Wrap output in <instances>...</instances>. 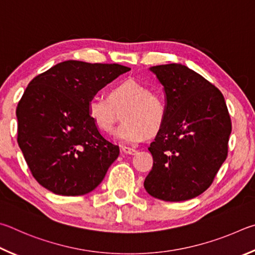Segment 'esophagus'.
I'll return each mask as SVG.
<instances>
[{
  "label": "esophagus",
  "instance_id": "esophagus-1",
  "mask_svg": "<svg viewBox=\"0 0 255 255\" xmlns=\"http://www.w3.org/2000/svg\"><path fill=\"white\" fill-rule=\"evenodd\" d=\"M122 151L125 154H135L136 150L134 148H130V146H122Z\"/></svg>",
  "mask_w": 255,
  "mask_h": 255
}]
</instances>
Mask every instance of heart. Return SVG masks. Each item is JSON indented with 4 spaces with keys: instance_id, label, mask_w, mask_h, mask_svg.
<instances>
[{
    "instance_id": "b5f03b06",
    "label": "heart",
    "mask_w": 255,
    "mask_h": 255,
    "mask_svg": "<svg viewBox=\"0 0 255 255\" xmlns=\"http://www.w3.org/2000/svg\"><path fill=\"white\" fill-rule=\"evenodd\" d=\"M88 115L101 131L111 133L122 114L123 123L115 137L127 144H137L149 133L159 131L167 116V102L162 95L152 93L146 85L127 79L111 89L109 97L94 96L88 102Z\"/></svg>"
}]
</instances>
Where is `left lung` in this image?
Segmentation results:
<instances>
[{"label":"left lung","mask_w":255,"mask_h":255,"mask_svg":"<svg viewBox=\"0 0 255 255\" xmlns=\"http://www.w3.org/2000/svg\"><path fill=\"white\" fill-rule=\"evenodd\" d=\"M150 71L163 86L167 116L149 146L153 167L144 188L164 202L195 198L212 185L227 157L232 123L224 96L185 65Z\"/></svg>","instance_id":"1"}]
</instances>
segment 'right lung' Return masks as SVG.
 Instances as JSON below:
<instances>
[{
    "instance_id": "add662e5",
    "label": "right lung",
    "mask_w": 255,
    "mask_h": 255,
    "mask_svg": "<svg viewBox=\"0 0 255 255\" xmlns=\"http://www.w3.org/2000/svg\"><path fill=\"white\" fill-rule=\"evenodd\" d=\"M131 68L66 60L31 80L16 107L17 143L40 185L62 196L91 193L120 149L88 115L92 97Z\"/></svg>"
}]
</instances>
